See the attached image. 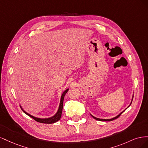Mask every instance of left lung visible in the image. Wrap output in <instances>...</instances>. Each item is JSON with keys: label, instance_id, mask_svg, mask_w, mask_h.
<instances>
[{"label": "left lung", "instance_id": "left-lung-1", "mask_svg": "<svg viewBox=\"0 0 148 148\" xmlns=\"http://www.w3.org/2000/svg\"><path fill=\"white\" fill-rule=\"evenodd\" d=\"M133 100V99H132ZM122 113H120L119 115H118L117 117H114V118H113V119H98V118H96V117H94L93 115H91V116L92 117L95 119H96V120H99V121H112V120H115V119H117L118 117H120V115L122 114Z\"/></svg>", "mask_w": 148, "mask_h": 148}]
</instances>
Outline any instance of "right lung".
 I'll list each match as a JSON object with an SVG mask.
<instances>
[{"instance_id": "right-lung-1", "label": "right lung", "mask_w": 148, "mask_h": 148, "mask_svg": "<svg viewBox=\"0 0 148 148\" xmlns=\"http://www.w3.org/2000/svg\"><path fill=\"white\" fill-rule=\"evenodd\" d=\"M69 91V89H67L63 92V94H62V95L61 96V99H60L59 107V109H58L57 112L56 114V115L54 116H53V117H52L51 118L39 119V118L35 117H34V116L31 115L30 114H28L27 112H26L21 108V109L26 115H29V117H31V118H33L34 120H36L38 122H40V123H55V122H57L58 120H59L61 118V115H62V109H63V103H64V96H65V95H66V93L67 92V91Z\"/></svg>"}]
</instances>
